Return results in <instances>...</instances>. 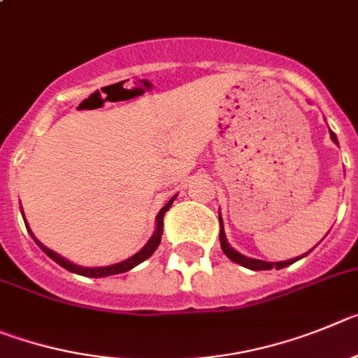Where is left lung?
<instances>
[{
    "label": "left lung",
    "mask_w": 358,
    "mask_h": 358,
    "mask_svg": "<svg viewBox=\"0 0 358 358\" xmlns=\"http://www.w3.org/2000/svg\"><path fill=\"white\" fill-rule=\"evenodd\" d=\"M330 137L331 141L339 146V141H337L336 134L330 130ZM219 224H221V231H219V241H221V250H223L224 255L228 257L230 260H234L235 264H241L243 267H248V269H251V271H266V269H273V267H276V269H283V267L291 266V264H294L296 260L303 259V257H307L310 251H307L305 255L301 257H296V259H291V260H282V262H266V260H259V259H251V257H246L243 255V253H239L237 250H234V248L228 244V239H227V234H224V227H223V217H221V210H219Z\"/></svg>",
    "instance_id": "1"
}]
</instances>
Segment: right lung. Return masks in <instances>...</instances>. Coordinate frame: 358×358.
<instances>
[{"label": "right lung", "mask_w": 358, "mask_h": 358, "mask_svg": "<svg viewBox=\"0 0 358 358\" xmlns=\"http://www.w3.org/2000/svg\"><path fill=\"white\" fill-rule=\"evenodd\" d=\"M176 199V196H173L169 201L164 205L162 208H160V212L157 214V224H155V231H153V235L150 237V241H148L146 244L143 246V250H139L135 255L128 257V259L121 260V262L117 264H112V266H103V267H83V266H78V264H73L71 260L64 259L62 255H59V253H55L53 250H50V248L44 246L41 241H37V237H35L34 234H31L30 227H28L27 223V217H24V214H22V208H21V214H22V219H24V224H27V230L30 231L31 239L37 243V246L41 248V250L46 253L48 257H50L51 260H55V262L59 264V266H62L64 269H67V271L71 273H76V275H82V276H89V278H103V276H112V275H119V273H127L130 271V269H134L135 266H139L141 262H144L146 259H150L153 253H155V250L159 248L160 244V239H162V234H164V214H166L167 210H169V207L173 205V201Z\"/></svg>", "instance_id": "1"}]
</instances>
